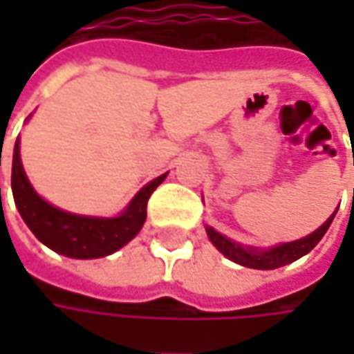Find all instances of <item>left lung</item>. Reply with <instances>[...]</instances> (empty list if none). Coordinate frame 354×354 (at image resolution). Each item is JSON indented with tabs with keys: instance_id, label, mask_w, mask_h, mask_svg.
<instances>
[{
	"instance_id": "8db88e82",
	"label": "left lung",
	"mask_w": 354,
	"mask_h": 354,
	"mask_svg": "<svg viewBox=\"0 0 354 354\" xmlns=\"http://www.w3.org/2000/svg\"><path fill=\"white\" fill-rule=\"evenodd\" d=\"M335 214H337V211L315 232L299 238V240H293V242H283L278 246H272V248L244 246V244L234 242V240L226 238L225 234L216 232L212 226H205V228H207V236L216 246V250L225 254L228 260H232L240 266H246V268H254V270H276L281 266L292 264L295 260H299L301 256H306L307 252L313 250L317 246V242L323 238V234L327 232V228L333 223Z\"/></svg>"
}]
</instances>
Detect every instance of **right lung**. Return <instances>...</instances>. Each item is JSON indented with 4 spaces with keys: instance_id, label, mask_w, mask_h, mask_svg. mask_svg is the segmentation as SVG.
<instances>
[{
    "instance_id": "right-lung-1",
    "label": "right lung",
    "mask_w": 354,
    "mask_h": 354,
    "mask_svg": "<svg viewBox=\"0 0 354 354\" xmlns=\"http://www.w3.org/2000/svg\"><path fill=\"white\" fill-rule=\"evenodd\" d=\"M167 173L156 177L142 187L138 195L118 216H86L62 211L41 197L29 183L19 156V138L13 147V167H11V191L15 207L25 225L31 228L37 240L57 254L92 260L110 256L131 238L138 236L147 216V201L159 185L165 181Z\"/></svg>"
}]
</instances>
